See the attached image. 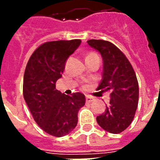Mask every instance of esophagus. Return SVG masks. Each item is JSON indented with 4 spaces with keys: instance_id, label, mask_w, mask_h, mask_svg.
Here are the masks:
<instances>
[{
    "instance_id": "esophagus-1",
    "label": "esophagus",
    "mask_w": 160,
    "mask_h": 160,
    "mask_svg": "<svg viewBox=\"0 0 160 160\" xmlns=\"http://www.w3.org/2000/svg\"><path fill=\"white\" fill-rule=\"evenodd\" d=\"M93 100H94V98L90 97V96H87V97H86V102L87 103H91Z\"/></svg>"
}]
</instances>
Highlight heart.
I'll list each match as a JSON object with an SVG mask.
<instances>
[{"mask_svg":"<svg viewBox=\"0 0 160 160\" xmlns=\"http://www.w3.org/2000/svg\"><path fill=\"white\" fill-rule=\"evenodd\" d=\"M89 55H94V53H90V54H89Z\"/></svg>","mask_w":160,"mask_h":160,"instance_id":"heart-1","label":"heart"}]
</instances>
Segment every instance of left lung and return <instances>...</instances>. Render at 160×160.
Returning <instances> with one entry per match:
<instances>
[{"label":"left lung","mask_w":160,"mask_h":160,"mask_svg":"<svg viewBox=\"0 0 160 160\" xmlns=\"http://www.w3.org/2000/svg\"><path fill=\"white\" fill-rule=\"evenodd\" d=\"M87 43L102 57V80L97 90L110 91L109 105L96 120L105 131L119 134L131 124L138 106L136 75L128 59L114 44L103 40H90Z\"/></svg>","instance_id":"1"}]
</instances>
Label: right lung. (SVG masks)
<instances>
[{
    "mask_svg": "<svg viewBox=\"0 0 160 160\" xmlns=\"http://www.w3.org/2000/svg\"><path fill=\"white\" fill-rule=\"evenodd\" d=\"M80 43V40L44 43L34 51L26 65L24 99L36 124L53 136L70 134L77 125L78 112L85 105V95L76 92L66 95L55 88L66 60Z\"/></svg>",
    "mask_w": 160,
    "mask_h": 160,
    "instance_id": "right-lung-1",
    "label": "right lung"
}]
</instances>
